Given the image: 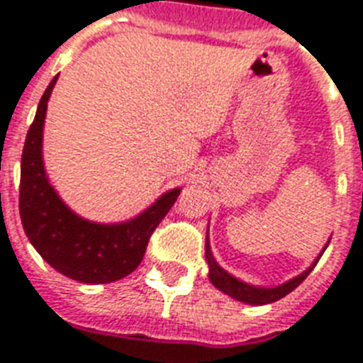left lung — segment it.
<instances>
[{
	"instance_id": "8db88e82",
	"label": "left lung",
	"mask_w": 363,
	"mask_h": 363,
	"mask_svg": "<svg viewBox=\"0 0 363 363\" xmlns=\"http://www.w3.org/2000/svg\"><path fill=\"white\" fill-rule=\"evenodd\" d=\"M330 242V241H328ZM328 242L324 245V248L320 250V254L316 256L315 262L303 271V273H299L298 277H294L290 281L282 282L279 286H254V284H248V282L241 281L238 277H233L232 273H228L226 269H222L218 262L215 259L213 252H211V245H209V232H207V241H205V259H207V264H209V281L213 282V286L218 288L220 292L228 294L230 298L238 299V301H242V303L248 305H265V303H273L277 299L284 298L286 294H290L294 288H298L301 282L307 279L311 271L315 269L316 262L320 259V256L326 250Z\"/></svg>"
}]
</instances>
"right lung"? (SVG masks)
Wrapping results in <instances>:
<instances>
[{
	"instance_id": "right-lung-1",
	"label": "right lung",
	"mask_w": 363,
	"mask_h": 363,
	"mask_svg": "<svg viewBox=\"0 0 363 363\" xmlns=\"http://www.w3.org/2000/svg\"><path fill=\"white\" fill-rule=\"evenodd\" d=\"M54 77L43 94L26 135L20 165V218L24 232L50 267L84 284L124 279L141 264L148 239L181 194L173 188L130 220L101 224L82 218L62 201L48 181L43 162V125Z\"/></svg>"
}]
</instances>
